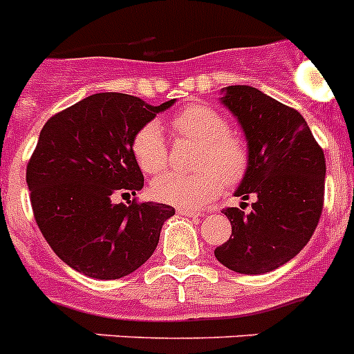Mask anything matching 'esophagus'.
<instances>
[{"instance_id":"34e87169","label":"esophagus","mask_w":354,"mask_h":354,"mask_svg":"<svg viewBox=\"0 0 354 354\" xmlns=\"http://www.w3.org/2000/svg\"><path fill=\"white\" fill-rule=\"evenodd\" d=\"M177 212L183 216H187V218H195V220H198L200 216H202V212L200 211H193V209H184V207L177 209Z\"/></svg>"}]
</instances>
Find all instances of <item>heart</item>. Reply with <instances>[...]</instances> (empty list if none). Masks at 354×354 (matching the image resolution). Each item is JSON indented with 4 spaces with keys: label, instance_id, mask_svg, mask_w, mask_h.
Returning a JSON list of instances; mask_svg holds the SVG:
<instances>
[{
    "label": "heart",
    "instance_id": "obj_1",
    "mask_svg": "<svg viewBox=\"0 0 354 354\" xmlns=\"http://www.w3.org/2000/svg\"><path fill=\"white\" fill-rule=\"evenodd\" d=\"M171 129L180 140L200 145L195 174L167 171L150 184L159 202L179 207H204L220 195L223 183L239 184L250 168V149L230 131L227 117L205 104H189L171 118ZM134 161L145 174H158L168 165V145L156 120L143 124L131 142Z\"/></svg>",
    "mask_w": 354,
    "mask_h": 354
}]
</instances>
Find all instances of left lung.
Segmentation results:
<instances>
[{
    "mask_svg": "<svg viewBox=\"0 0 354 354\" xmlns=\"http://www.w3.org/2000/svg\"><path fill=\"white\" fill-rule=\"evenodd\" d=\"M221 102L245 131L250 168L236 196L255 198L252 211L223 209L232 236L216 259L243 274H262L296 257L310 241L324 202V152L305 118L261 90L227 86Z\"/></svg>",
    "mask_w": 354,
    "mask_h": 354,
    "instance_id": "obj_1",
    "label": "left lung"
}]
</instances>
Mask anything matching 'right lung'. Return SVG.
<instances>
[{
  "label": "right lung",
  "mask_w": 354,
  "mask_h": 354,
  "mask_svg": "<svg viewBox=\"0 0 354 354\" xmlns=\"http://www.w3.org/2000/svg\"><path fill=\"white\" fill-rule=\"evenodd\" d=\"M175 102L150 106L127 93H93L42 127L26 167L31 209L53 252L86 277L115 280L154 253L167 204H115L136 195L143 174L134 161V133Z\"/></svg>",
  "instance_id": "add662e5"
}]
</instances>
